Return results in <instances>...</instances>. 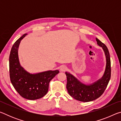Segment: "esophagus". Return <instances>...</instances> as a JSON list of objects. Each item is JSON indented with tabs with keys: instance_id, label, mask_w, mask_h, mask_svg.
Segmentation results:
<instances>
[{
	"instance_id": "obj_1",
	"label": "esophagus",
	"mask_w": 121,
	"mask_h": 121,
	"mask_svg": "<svg viewBox=\"0 0 121 121\" xmlns=\"http://www.w3.org/2000/svg\"><path fill=\"white\" fill-rule=\"evenodd\" d=\"M67 67L65 65H62L60 68V71H65L67 70Z\"/></svg>"
}]
</instances>
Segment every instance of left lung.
<instances>
[{
  "label": "left lung",
  "mask_w": 121,
  "mask_h": 121,
  "mask_svg": "<svg viewBox=\"0 0 121 121\" xmlns=\"http://www.w3.org/2000/svg\"><path fill=\"white\" fill-rule=\"evenodd\" d=\"M99 46L105 52L106 58V66L104 74L101 78L91 84L86 85L81 83L75 76L65 72L67 83L66 87L69 95L76 100L83 102L95 100L101 96L106 90L111 76V65L110 55L108 48L103 43L96 38Z\"/></svg>",
  "instance_id": "obj_1"
}]
</instances>
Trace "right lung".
I'll return each mask as SVG.
<instances>
[{"instance_id":"1","label":"right lung","mask_w":121,"mask_h":121,"mask_svg":"<svg viewBox=\"0 0 121 121\" xmlns=\"http://www.w3.org/2000/svg\"><path fill=\"white\" fill-rule=\"evenodd\" d=\"M27 34H24L15 42L9 55V76L12 85L19 95L29 100L43 97L48 93L49 83L59 71L48 70L32 74L21 66L18 57V48L21 40Z\"/></svg>"}]
</instances>
